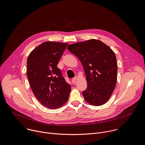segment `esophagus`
I'll use <instances>...</instances> for the list:
<instances>
[{
    "mask_svg": "<svg viewBox=\"0 0 145 145\" xmlns=\"http://www.w3.org/2000/svg\"><path fill=\"white\" fill-rule=\"evenodd\" d=\"M76 78H73L71 80V82L73 84H75V82H76Z\"/></svg>",
    "mask_w": 145,
    "mask_h": 145,
    "instance_id": "esophagus-1",
    "label": "esophagus"
}]
</instances>
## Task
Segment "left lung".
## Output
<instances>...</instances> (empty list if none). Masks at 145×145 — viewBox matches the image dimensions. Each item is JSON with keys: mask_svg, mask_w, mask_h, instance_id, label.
I'll list each match as a JSON object with an SVG mask.
<instances>
[{"mask_svg": "<svg viewBox=\"0 0 145 145\" xmlns=\"http://www.w3.org/2000/svg\"><path fill=\"white\" fill-rule=\"evenodd\" d=\"M67 50L83 67L88 82V88L82 92L85 101L93 106L105 103L117 82V59L113 51L97 39L70 44Z\"/></svg>", "mask_w": 145, "mask_h": 145, "instance_id": "obj_1", "label": "left lung"}]
</instances>
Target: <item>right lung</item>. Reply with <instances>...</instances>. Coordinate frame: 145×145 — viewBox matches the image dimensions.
Returning <instances> with one entry per match:
<instances>
[{
  "label": "right lung",
  "mask_w": 145,
  "mask_h": 145,
  "mask_svg": "<svg viewBox=\"0 0 145 145\" xmlns=\"http://www.w3.org/2000/svg\"><path fill=\"white\" fill-rule=\"evenodd\" d=\"M67 43L46 42L29 55L27 75L37 99L45 107L55 109L68 101L71 86L57 67Z\"/></svg>",
  "instance_id": "1"
}]
</instances>
